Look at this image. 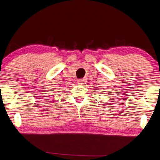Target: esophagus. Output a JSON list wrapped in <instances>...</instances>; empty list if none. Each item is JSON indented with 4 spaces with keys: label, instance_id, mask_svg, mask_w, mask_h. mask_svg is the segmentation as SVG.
Masks as SVG:
<instances>
[{
    "label": "esophagus",
    "instance_id": "obj_1",
    "mask_svg": "<svg viewBox=\"0 0 160 160\" xmlns=\"http://www.w3.org/2000/svg\"><path fill=\"white\" fill-rule=\"evenodd\" d=\"M87 83V79L86 78H83V79L78 80V84H80V85H84Z\"/></svg>",
    "mask_w": 160,
    "mask_h": 160
}]
</instances>
